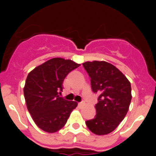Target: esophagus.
<instances>
[{
    "mask_svg": "<svg viewBox=\"0 0 156 156\" xmlns=\"http://www.w3.org/2000/svg\"><path fill=\"white\" fill-rule=\"evenodd\" d=\"M84 102H83V101H82V102H80L79 104H78V105H79V107H82V106H83L84 105Z\"/></svg>",
    "mask_w": 156,
    "mask_h": 156,
    "instance_id": "esophagus-1",
    "label": "esophagus"
}]
</instances>
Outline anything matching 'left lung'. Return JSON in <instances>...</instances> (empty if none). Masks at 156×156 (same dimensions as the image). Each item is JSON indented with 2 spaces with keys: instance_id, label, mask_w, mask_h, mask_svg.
<instances>
[{
  "instance_id": "8db88e82",
  "label": "left lung",
  "mask_w": 156,
  "mask_h": 156,
  "mask_svg": "<svg viewBox=\"0 0 156 156\" xmlns=\"http://www.w3.org/2000/svg\"><path fill=\"white\" fill-rule=\"evenodd\" d=\"M83 66L90 78L92 90L99 95L96 115L86 121L87 126L95 134H108L127 113L132 98L130 83L122 72L107 62H86Z\"/></svg>"
}]
</instances>
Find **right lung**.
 Masks as SVG:
<instances>
[{
	"label": "right lung",
	"instance_id": "obj_1",
	"mask_svg": "<svg viewBox=\"0 0 156 156\" xmlns=\"http://www.w3.org/2000/svg\"><path fill=\"white\" fill-rule=\"evenodd\" d=\"M80 66L69 59L54 58L28 74L24 97L27 109L37 126L48 133L61 129L77 102L59 96L62 83L69 72Z\"/></svg>",
	"mask_w": 156,
	"mask_h": 156
}]
</instances>
